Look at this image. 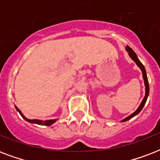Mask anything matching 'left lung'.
<instances>
[{
	"label": "left lung",
	"mask_w": 160,
	"mask_h": 160,
	"mask_svg": "<svg viewBox=\"0 0 160 160\" xmlns=\"http://www.w3.org/2000/svg\"><path fill=\"white\" fill-rule=\"evenodd\" d=\"M126 51L129 52V56L131 57V59L133 60H134V62L136 63L137 65L139 66V68H140V70H142V74H143V78H144V85H145V96H144V98L143 99V100H142L141 104H140V105L139 106V108L136 109V111L134 112L133 114H130L129 116H128L127 118H125L124 119H123L122 120V122H124V121H127V120H129V119H130L131 118H133L134 116H135L136 114H138L139 113V112L141 111V109H143V107H144V105H145V103H146V100H147V98H148V95H149V81H148V79H147V75H146V70H145V69H144V65L142 64L140 61H139V60L138 59V57H137L136 54H135V52H134L133 50H132L130 47H129V46H126Z\"/></svg>",
	"instance_id": "1"
}]
</instances>
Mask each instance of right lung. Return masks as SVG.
I'll return each instance as SVG.
<instances>
[{"label": "right lung", "mask_w": 160, "mask_h": 160, "mask_svg": "<svg viewBox=\"0 0 160 160\" xmlns=\"http://www.w3.org/2000/svg\"><path fill=\"white\" fill-rule=\"evenodd\" d=\"M16 110L20 113V114H21V116H22V118H23L24 119H26V121L29 122V123H33V124H40V125H46V126H50V125H51V124H53V123H55V121H56V119H50V120H45V121H43V120H39V119H27V118H26V117L24 116L23 114H21V110L17 108V107L16 106Z\"/></svg>", "instance_id": "1"}]
</instances>
